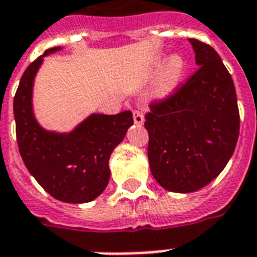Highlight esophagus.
Returning a JSON list of instances; mask_svg holds the SVG:
<instances>
[{
	"instance_id": "esophagus-1",
	"label": "esophagus",
	"mask_w": 257,
	"mask_h": 257,
	"mask_svg": "<svg viewBox=\"0 0 257 257\" xmlns=\"http://www.w3.org/2000/svg\"><path fill=\"white\" fill-rule=\"evenodd\" d=\"M133 118H135V122H136L137 125H141L144 124V114H143V112H140V110H133Z\"/></svg>"
}]
</instances>
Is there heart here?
I'll use <instances>...</instances> for the list:
<instances>
[{
    "label": "heart",
    "instance_id": "heart-1",
    "mask_svg": "<svg viewBox=\"0 0 257 257\" xmlns=\"http://www.w3.org/2000/svg\"><path fill=\"white\" fill-rule=\"evenodd\" d=\"M185 72V62L180 56L175 54L168 58V61L164 65V69L161 72L160 82H159V94L165 96L179 85L181 78Z\"/></svg>",
    "mask_w": 257,
    "mask_h": 257
}]
</instances>
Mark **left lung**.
I'll list each match as a JSON object with an SVG mask.
<instances>
[{"label":"left lung","instance_id":"1","mask_svg":"<svg viewBox=\"0 0 257 257\" xmlns=\"http://www.w3.org/2000/svg\"><path fill=\"white\" fill-rule=\"evenodd\" d=\"M197 70L145 114L153 177L172 192H195L220 175L239 139L235 85L211 45L189 38Z\"/></svg>","mask_w":257,"mask_h":257}]
</instances>
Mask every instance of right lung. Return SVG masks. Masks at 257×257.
I'll return each mask as SVG.
<instances>
[{
	"label": "right lung",
	"instance_id": "1",
	"mask_svg": "<svg viewBox=\"0 0 257 257\" xmlns=\"http://www.w3.org/2000/svg\"><path fill=\"white\" fill-rule=\"evenodd\" d=\"M60 48H50L24 72L14 96L13 110L18 149L28 171L54 199L88 203L108 185L109 157L133 124L131 110L117 114H92L73 132H46L32 110V88L42 58Z\"/></svg>",
	"mask_w": 257,
	"mask_h": 257
}]
</instances>
